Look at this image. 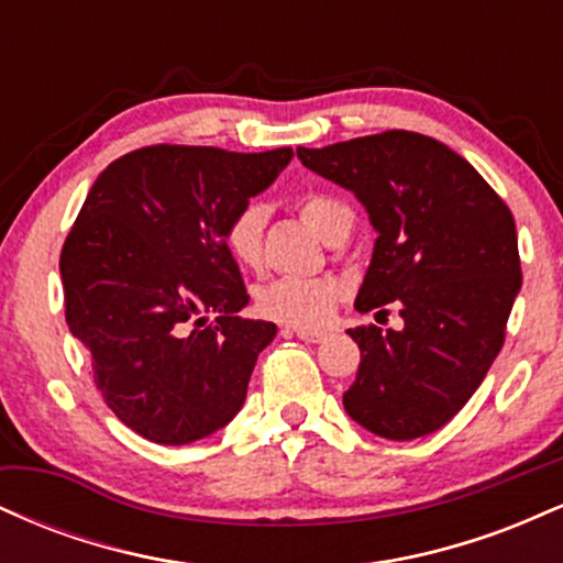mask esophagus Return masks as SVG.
<instances>
[{
    "label": "esophagus",
    "instance_id": "esophagus-1",
    "mask_svg": "<svg viewBox=\"0 0 563 563\" xmlns=\"http://www.w3.org/2000/svg\"><path fill=\"white\" fill-rule=\"evenodd\" d=\"M294 333L299 335L301 341H309V344H320V341L328 339L325 331H312V328H294Z\"/></svg>",
    "mask_w": 563,
    "mask_h": 563
}]
</instances>
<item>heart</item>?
Returning a JSON list of instances; mask_svg holds the SVG:
<instances>
[{
    "mask_svg": "<svg viewBox=\"0 0 563 563\" xmlns=\"http://www.w3.org/2000/svg\"><path fill=\"white\" fill-rule=\"evenodd\" d=\"M303 222L322 241H344L352 232V209L331 196H307L299 206ZM264 224L267 206L249 200L224 224L228 254L245 269H260L264 262ZM344 286L335 277H275L256 290V309L264 318L296 328H318L331 320Z\"/></svg>",
    "mask_w": 563,
    "mask_h": 563,
    "instance_id": "b5f03b06",
    "label": "heart"
}]
</instances>
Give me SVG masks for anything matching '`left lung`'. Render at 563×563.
I'll return each instance as SVG.
<instances>
[{
	"instance_id": "left-lung-1",
	"label": "left lung",
	"mask_w": 563,
	"mask_h": 563,
	"mask_svg": "<svg viewBox=\"0 0 563 563\" xmlns=\"http://www.w3.org/2000/svg\"><path fill=\"white\" fill-rule=\"evenodd\" d=\"M296 156L363 200L378 232L357 312L389 314L394 303L405 320L402 331H346L360 346L346 412L399 442L442 429L506 341L521 288L514 214L466 158L418 132L389 129Z\"/></svg>"
}]
</instances>
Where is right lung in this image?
I'll list each match as a JSON object with an SVG mask.
<instances>
[{
    "mask_svg": "<svg viewBox=\"0 0 563 563\" xmlns=\"http://www.w3.org/2000/svg\"><path fill=\"white\" fill-rule=\"evenodd\" d=\"M290 158V147L147 145L115 158L84 200L60 251L66 322L106 405L140 437L190 444L243 407L277 328L238 314L249 294L224 224Z\"/></svg>",
    "mask_w": 563,
    "mask_h": 563,
    "instance_id": "right-lung-1",
    "label": "right lung"
}]
</instances>
